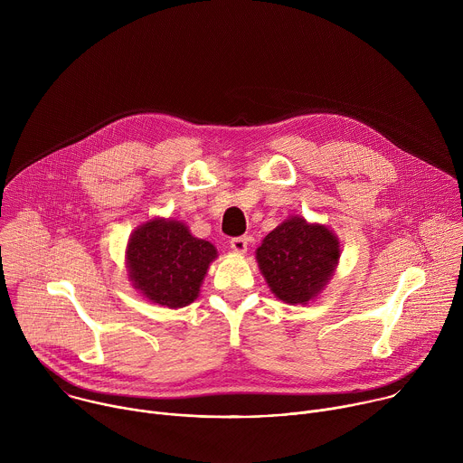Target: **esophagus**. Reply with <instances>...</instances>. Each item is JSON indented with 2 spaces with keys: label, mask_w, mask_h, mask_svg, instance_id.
<instances>
[{
  "label": "esophagus",
  "mask_w": 463,
  "mask_h": 463,
  "mask_svg": "<svg viewBox=\"0 0 463 463\" xmlns=\"http://www.w3.org/2000/svg\"><path fill=\"white\" fill-rule=\"evenodd\" d=\"M231 249L236 252H245L247 250V238L245 236H238L231 240Z\"/></svg>",
  "instance_id": "esophagus-1"
}]
</instances>
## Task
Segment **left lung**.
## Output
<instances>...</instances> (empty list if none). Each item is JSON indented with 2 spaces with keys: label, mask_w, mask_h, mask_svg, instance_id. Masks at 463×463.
Returning <instances> with one entry per match:
<instances>
[{
  "label": "left lung",
  "mask_w": 463,
  "mask_h": 463,
  "mask_svg": "<svg viewBox=\"0 0 463 463\" xmlns=\"http://www.w3.org/2000/svg\"><path fill=\"white\" fill-rule=\"evenodd\" d=\"M341 258L339 238L326 225L291 216L256 249L258 268L286 304H307L334 277Z\"/></svg>",
  "instance_id": "1"
}]
</instances>
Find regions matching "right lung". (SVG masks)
I'll use <instances>...</instances> for the list:
<instances>
[{
	"label": "right lung",
	"mask_w": 463,
	"mask_h": 463,
	"mask_svg": "<svg viewBox=\"0 0 463 463\" xmlns=\"http://www.w3.org/2000/svg\"><path fill=\"white\" fill-rule=\"evenodd\" d=\"M216 256V247L194 238L183 222L154 218L131 232L126 268L131 284L145 298L175 309L197 298Z\"/></svg>",
	"instance_id": "right-lung-1"
}]
</instances>
